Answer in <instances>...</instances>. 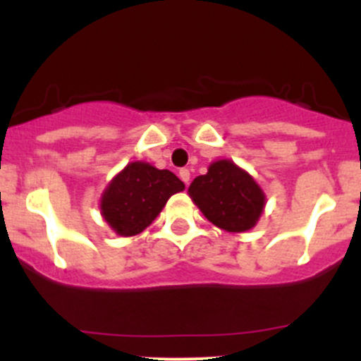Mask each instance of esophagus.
I'll return each instance as SVG.
<instances>
[{
    "mask_svg": "<svg viewBox=\"0 0 361 361\" xmlns=\"http://www.w3.org/2000/svg\"><path fill=\"white\" fill-rule=\"evenodd\" d=\"M180 178L183 180L185 185H188V183H190V171L185 169V167H183V169H180Z\"/></svg>",
    "mask_w": 361,
    "mask_h": 361,
    "instance_id": "obj_1",
    "label": "esophagus"
}]
</instances>
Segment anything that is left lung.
Segmentation results:
<instances>
[{
	"mask_svg": "<svg viewBox=\"0 0 361 361\" xmlns=\"http://www.w3.org/2000/svg\"><path fill=\"white\" fill-rule=\"evenodd\" d=\"M188 195L211 224L232 234L253 228L265 207L260 185L228 159L211 162L207 173L192 181Z\"/></svg>",
	"mask_w": 361,
	"mask_h": 361,
	"instance_id": "8db88e82",
	"label": "left lung"
}]
</instances>
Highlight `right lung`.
<instances>
[{"label":"right lung","mask_w":361,"mask_h":361,"mask_svg":"<svg viewBox=\"0 0 361 361\" xmlns=\"http://www.w3.org/2000/svg\"><path fill=\"white\" fill-rule=\"evenodd\" d=\"M185 190V183L174 173L157 169L152 164L129 162L104 188L99 201L101 216L115 234L130 238L143 232L167 199Z\"/></svg>","instance_id":"add662e5"}]
</instances>
